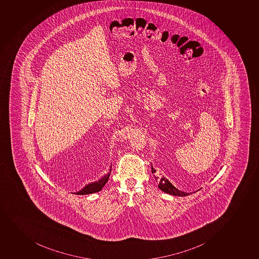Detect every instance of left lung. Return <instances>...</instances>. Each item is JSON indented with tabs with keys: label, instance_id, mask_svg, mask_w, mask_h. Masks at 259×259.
I'll return each instance as SVG.
<instances>
[{
	"label": "left lung",
	"instance_id": "left-lung-1",
	"mask_svg": "<svg viewBox=\"0 0 259 259\" xmlns=\"http://www.w3.org/2000/svg\"><path fill=\"white\" fill-rule=\"evenodd\" d=\"M152 173H153V174L156 173V169L153 168V165H152ZM154 177H155L156 180L158 182V188L163 191V192H164V193H169V194L175 195V196L181 197L188 196V195H190L191 193H185V192H183V191L177 189V188L164 177L154 176ZM194 193H195V192H194Z\"/></svg>",
	"mask_w": 259,
	"mask_h": 259
}]
</instances>
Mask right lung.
Wrapping results in <instances>:
<instances>
[{"mask_svg":"<svg viewBox=\"0 0 259 259\" xmlns=\"http://www.w3.org/2000/svg\"><path fill=\"white\" fill-rule=\"evenodd\" d=\"M111 168H112V166H111ZM110 174H111V169H109V173L104 175L101 179H99L98 181L94 182V183H89V184L85 186L84 188H82L81 190L76 192V193H73L74 194H76V195H86V194L100 192L104 186H105V184L107 183Z\"/></svg>","mask_w":259,"mask_h":259,"instance_id":"1","label":"right lung"}]
</instances>
